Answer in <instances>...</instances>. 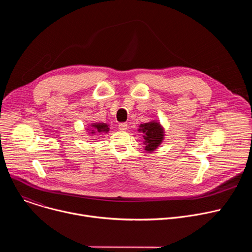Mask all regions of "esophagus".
Here are the masks:
<instances>
[{"label":"esophagus","instance_id":"1","mask_svg":"<svg viewBox=\"0 0 252 252\" xmlns=\"http://www.w3.org/2000/svg\"><path fill=\"white\" fill-rule=\"evenodd\" d=\"M119 128H120L121 130H126V129H127V124H126V123H121V124L119 125Z\"/></svg>","mask_w":252,"mask_h":252}]
</instances>
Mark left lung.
Returning <instances> with one entry per match:
<instances>
[{
    "instance_id": "8db88e82",
    "label": "left lung",
    "mask_w": 252,
    "mask_h": 252,
    "mask_svg": "<svg viewBox=\"0 0 252 252\" xmlns=\"http://www.w3.org/2000/svg\"><path fill=\"white\" fill-rule=\"evenodd\" d=\"M139 131H142L143 138H145L146 150L148 152H153L160 145L163 138V129L158 123L151 122L139 126Z\"/></svg>"
}]
</instances>
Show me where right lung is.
I'll use <instances>...</instances> for the list:
<instances>
[{
  "instance_id": "add662e5",
  "label": "right lung",
  "mask_w": 252,
  "mask_h": 252,
  "mask_svg": "<svg viewBox=\"0 0 252 252\" xmlns=\"http://www.w3.org/2000/svg\"><path fill=\"white\" fill-rule=\"evenodd\" d=\"M109 126L105 124H94L92 126V134L95 133V132H107L109 131Z\"/></svg>"
}]
</instances>
